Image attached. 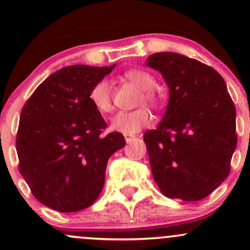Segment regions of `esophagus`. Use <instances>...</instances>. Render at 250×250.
Masks as SVG:
<instances>
[{"mask_svg": "<svg viewBox=\"0 0 250 250\" xmlns=\"http://www.w3.org/2000/svg\"><path fill=\"white\" fill-rule=\"evenodd\" d=\"M125 143H130L133 139H135V135L133 134H125Z\"/></svg>", "mask_w": 250, "mask_h": 250, "instance_id": "obj_1", "label": "esophagus"}]
</instances>
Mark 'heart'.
Masks as SVG:
<instances>
[{"mask_svg":"<svg viewBox=\"0 0 250 250\" xmlns=\"http://www.w3.org/2000/svg\"><path fill=\"white\" fill-rule=\"evenodd\" d=\"M125 77L132 81L141 88L139 104L146 103L156 107L160 105L161 99L153 89L155 78L144 70H128L125 72ZM89 100L100 113H110L112 111V97H111L110 85L106 81H99L92 87L89 92ZM150 113L146 109H137L133 111L118 112L111 121V130L122 133V134H135L150 123Z\"/></svg>","mask_w":250,"mask_h":250,"instance_id":"1","label":"heart"}]
</instances>
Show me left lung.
Listing matches in <instances>:
<instances>
[{
	"label": "left lung",
	"mask_w": 250,
	"mask_h": 250,
	"mask_svg": "<svg viewBox=\"0 0 250 250\" xmlns=\"http://www.w3.org/2000/svg\"><path fill=\"white\" fill-rule=\"evenodd\" d=\"M146 65L169 87L163 120L144 134L153 179L167 197L202 200L229 176L237 145L236 109L225 81L176 53L151 54Z\"/></svg>",
	"instance_id": "1"
}]
</instances>
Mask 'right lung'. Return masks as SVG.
Segmentation results:
<instances>
[{"label":"right lung","mask_w":250,"mask_h":250,"mask_svg":"<svg viewBox=\"0 0 250 250\" xmlns=\"http://www.w3.org/2000/svg\"><path fill=\"white\" fill-rule=\"evenodd\" d=\"M111 66L72 65L46 78L27 99L17 134L19 172L44 206L72 213L95 202L107 161L125 137L104 135L106 122L89 100L93 85Z\"/></svg>","instance_id":"1"}]
</instances>
